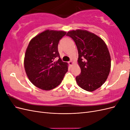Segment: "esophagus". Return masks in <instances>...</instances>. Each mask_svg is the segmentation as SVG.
I'll return each mask as SVG.
<instances>
[{
    "label": "esophagus",
    "instance_id": "esophagus-1",
    "mask_svg": "<svg viewBox=\"0 0 130 130\" xmlns=\"http://www.w3.org/2000/svg\"><path fill=\"white\" fill-rule=\"evenodd\" d=\"M69 64L70 66H72L73 64V62L72 61H70L69 62Z\"/></svg>",
    "mask_w": 130,
    "mask_h": 130
}]
</instances>
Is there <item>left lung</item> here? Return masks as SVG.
<instances>
[{
    "label": "left lung",
    "mask_w": 130,
    "mask_h": 130,
    "mask_svg": "<svg viewBox=\"0 0 130 130\" xmlns=\"http://www.w3.org/2000/svg\"><path fill=\"white\" fill-rule=\"evenodd\" d=\"M67 36L75 42L81 74L76 77L79 87L88 92L100 87L107 80L111 70V59L105 42L88 31H69Z\"/></svg>",
    "instance_id": "obj_1"
}]
</instances>
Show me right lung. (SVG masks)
I'll use <instances>...</instances> for the list:
<instances>
[{
  "label": "right lung",
  "mask_w": 130,
  "mask_h": 130,
  "mask_svg": "<svg viewBox=\"0 0 130 130\" xmlns=\"http://www.w3.org/2000/svg\"><path fill=\"white\" fill-rule=\"evenodd\" d=\"M66 34L63 31L46 30L30 41L24 64L27 77L36 87L49 90L56 87L63 79L68 64L60 58L58 44Z\"/></svg>",
  "instance_id": "right-lung-1"
}]
</instances>
